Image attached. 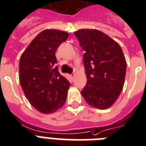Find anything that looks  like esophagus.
Returning <instances> with one entry per match:
<instances>
[{"label": "esophagus", "instance_id": "34e87169", "mask_svg": "<svg viewBox=\"0 0 146 146\" xmlns=\"http://www.w3.org/2000/svg\"><path fill=\"white\" fill-rule=\"evenodd\" d=\"M74 76H75V73H74V72H73V73L71 74V78H72V79H74Z\"/></svg>", "mask_w": 146, "mask_h": 146}]
</instances>
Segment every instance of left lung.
<instances>
[{
	"mask_svg": "<svg viewBox=\"0 0 146 146\" xmlns=\"http://www.w3.org/2000/svg\"><path fill=\"white\" fill-rule=\"evenodd\" d=\"M74 34L85 52L83 62L87 81L81 90L83 97L94 108H109L121 94L125 80L127 62L122 49L96 29H80Z\"/></svg>",
	"mask_w": 146,
	"mask_h": 146,
	"instance_id": "left-lung-1",
	"label": "left lung"
}]
</instances>
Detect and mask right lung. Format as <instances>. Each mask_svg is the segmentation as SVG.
<instances>
[{
	"mask_svg": "<svg viewBox=\"0 0 146 146\" xmlns=\"http://www.w3.org/2000/svg\"><path fill=\"white\" fill-rule=\"evenodd\" d=\"M68 33L46 29L30 43L19 60V82L27 100L40 112H54L66 102L70 83L58 71L55 53Z\"/></svg>",
	"mask_w": 146,
	"mask_h": 146,
	"instance_id": "add662e5",
	"label": "right lung"
}]
</instances>
